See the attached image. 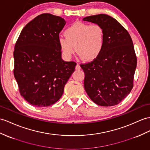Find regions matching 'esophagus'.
<instances>
[{"label":"esophagus","instance_id":"esophagus-1","mask_svg":"<svg viewBox=\"0 0 150 150\" xmlns=\"http://www.w3.org/2000/svg\"><path fill=\"white\" fill-rule=\"evenodd\" d=\"M76 70H80V69H81V66H80L79 64H77V65H76Z\"/></svg>","mask_w":150,"mask_h":150}]
</instances>
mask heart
<instances>
[{"label": "heart", "instance_id": "b5f03b06", "mask_svg": "<svg viewBox=\"0 0 150 150\" xmlns=\"http://www.w3.org/2000/svg\"><path fill=\"white\" fill-rule=\"evenodd\" d=\"M58 43L63 56L70 59L74 52L85 61H92L100 55L105 45V32L99 25L76 21L64 31Z\"/></svg>", "mask_w": 150, "mask_h": 150}]
</instances>
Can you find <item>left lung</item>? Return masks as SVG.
Here are the masks:
<instances>
[{"label":"left lung","instance_id":"8db88e82","mask_svg":"<svg viewBox=\"0 0 150 150\" xmlns=\"http://www.w3.org/2000/svg\"><path fill=\"white\" fill-rule=\"evenodd\" d=\"M105 32L103 51L96 59L80 66L84 86L93 103L101 106L118 104L132 90L137 57L129 32L115 18L100 14L84 18Z\"/></svg>","mask_w":150,"mask_h":150}]
</instances>
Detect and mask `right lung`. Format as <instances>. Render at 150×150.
I'll return each instance as SVG.
<instances>
[{
  "label": "right lung",
  "mask_w": 150,
  "mask_h": 150,
  "mask_svg": "<svg viewBox=\"0 0 150 150\" xmlns=\"http://www.w3.org/2000/svg\"><path fill=\"white\" fill-rule=\"evenodd\" d=\"M65 21L44 13L21 30L14 50V76L20 93L36 107L53 105L62 96L75 62H64L58 43Z\"/></svg>",
  "instance_id": "add662e5"
}]
</instances>
